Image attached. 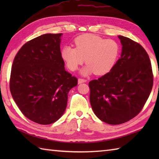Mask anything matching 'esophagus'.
Listing matches in <instances>:
<instances>
[{"mask_svg": "<svg viewBox=\"0 0 159 159\" xmlns=\"http://www.w3.org/2000/svg\"><path fill=\"white\" fill-rule=\"evenodd\" d=\"M86 81H87V80H86V79H79V80H78V82H79V83H85Z\"/></svg>", "mask_w": 159, "mask_h": 159, "instance_id": "34e87169", "label": "esophagus"}]
</instances>
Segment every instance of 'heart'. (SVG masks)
Returning <instances> with one entry per match:
<instances>
[{
  "mask_svg": "<svg viewBox=\"0 0 159 159\" xmlns=\"http://www.w3.org/2000/svg\"><path fill=\"white\" fill-rule=\"evenodd\" d=\"M76 48L64 46L61 56L70 71H76L84 62L88 66L81 71L83 75L92 72L96 75H104L114 66L120 53L118 43L112 39H105L95 34H85L74 39Z\"/></svg>",
  "mask_w": 159,
  "mask_h": 159,
  "instance_id": "heart-1",
  "label": "heart"
}]
</instances>
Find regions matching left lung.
Wrapping results in <instances>:
<instances>
[{
  "instance_id": "1",
  "label": "left lung",
  "mask_w": 159,
  "mask_h": 159,
  "mask_svg": "<svg viewBox=\"0 0 159 159\" xmlns=\"http://www.w3.org/2000/svg\"><path fill=\"white\" fill-rule=\"evenodd\" d=\"M120 58L109 73L89 82L90 101L95 114L111 125L125 123L143 108L154 76L149 57L138 43L118 36Z\"/></svg>"
}]
</instances>
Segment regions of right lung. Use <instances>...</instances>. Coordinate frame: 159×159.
I'll use <instances>...</instances> for the list:
<instances>
[{"instance_id": "1", "label": "right lung", "mask_w": 159, "mask_h": 159, "mask_svg": "<svg viewBox=\"0 0 159 159\" xmlns=\"http://www.w3.org/2000/svg\"><path fill=\"white\" fill-rule=\"evenodd\" d=\"M62 34H47L31 40L18 51L10 79V93L21 113L41 125L63 115L68 93L78 84L66 71L61 56Z\"/></svg>"}]
</instances>
